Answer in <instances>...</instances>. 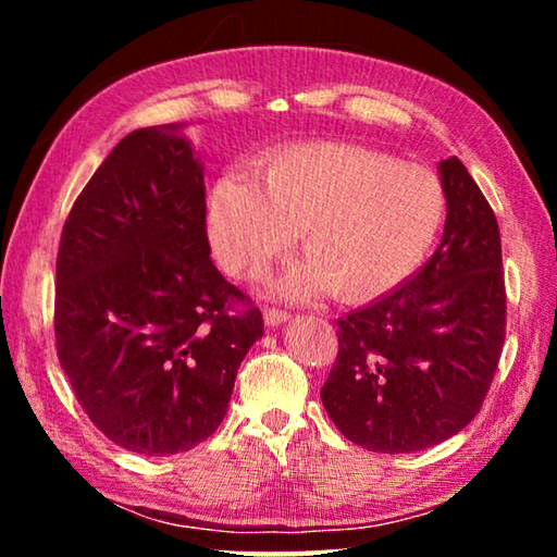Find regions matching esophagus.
Segmentation results:
<instances>
[{"instance_id":"34e87169","label":"esophagus","mask_w":557,"mask_h":557,"mask_svg":"<svg viewBox=\"0 0 557 557\" xmlns=\"http://www.w3.org/2000/svg\"><path fill=\"white\" fill-rule=\"evenodd\" d=\"M287 319H289V312H285V309H265L268 326H280V324H285Z\"/></svg>"}]
</instances>
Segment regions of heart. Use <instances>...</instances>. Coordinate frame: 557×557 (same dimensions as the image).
Segmentation results:
<instances>
[{
    "label": "heart",
    "instance_id": "heart-1",
    "mask_svg": "<svg viewBox=\"0 0 557 557\" xmlns=\"http://www.w3.org/2000/svg\"><path fill=\"white\" fill-rule=\"evenodd\" d=\"M445 219V188L425 166L344 143L292 145L260 182L225 174L209 196V235L225 270L256 280L301 231L307 258L277 280V295L344 301L381 297L414 270Z\"/></svg>",
    "mask_w": 557,
    "mask_h": 557
}]
</instances>
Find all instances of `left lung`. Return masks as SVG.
I'll return each mask as SVG.
<instances>
[{
    "label": "left lung",
    "instance_id": "8db88e82",
    "mask_svg": "<svg viewBox=\"0 0 557 557\" xmlns=\"http://www.w3.org/2000/svg\"><path fill=\"white\" fill-rule=\"evenodd\" d=\"M442 243L388 295L338 319L322 403L354 445L403 455L457 435L482 408L506 336L502 235L457 157L442 159Z\"/></svg>",
    "mask_w": 557,
    "mask_h": 557
}]
</instances>
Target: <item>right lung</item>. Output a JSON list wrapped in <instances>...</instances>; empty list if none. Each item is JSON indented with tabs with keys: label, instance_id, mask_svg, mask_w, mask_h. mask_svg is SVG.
<instances>
[{
	"label": "right lung",
	"instance_id": "obj_1",
	"mask_svg": "<svg viewBox=\"0 0 557 557\" xmlns=\"http://www.w3.org/2000/svg\"><path fill=\"white\" fill-rule=\"evenodd\" d=\"M178 129L120 139L75 199L55 260L61 369L92 425L147 457L213 435L262 336L260 309L213 265L203 166Z\"/></svg>",
	"mask_w": 557,
	"mask_h": 557
}]
</instances>
